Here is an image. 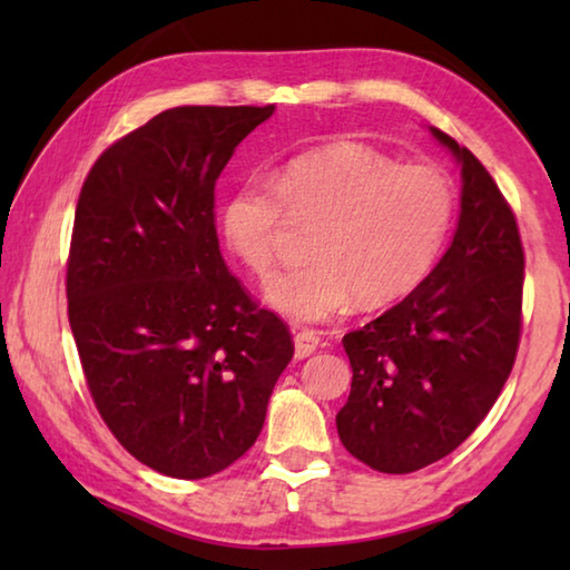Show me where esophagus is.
Masks as SVG:
<instances>
[{"label": "esophagus", "mask_w": 570, "mask_h": 570, "mask_svg": "<svg viewBox=\"0 0 570 570\" xmlns=\"http://www.w3.org/2000/svg\"><path fill=\"white\" fill-rule=\"evenodd\" d=\"M316 346H320V334H316L314 330L296 332V336H294V354H296V360H306L308 354L316 352Z\"/></svg>", "instance_id": "obj_1"}]
</instances>
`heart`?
<instances>
[{"label":"heart","mask_w":570,"mask_h":570,"mask_svg":"<svg viewBox=\"0 0 570 570\" xmlns=\"http://www.w3.org/2000/svg\"><path fill=\"white\" fill-rule=\"evenodd\" d=\"M455 210L442 168L334 142L292 158L274 180L240 183L220 204L218 228L230 256L264 278L288 220L314 226L312 262L272 278L264 298L294 322H324L352 302L380 308L412 294L435 268Z\"/></svg>","instance_id":"1"}]
</instances>
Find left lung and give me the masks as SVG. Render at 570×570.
Returning a JSON list of instances; mask_svg holds the SVG:
<instances>
[{
	"label": "left lung",
	"mask_w": 570,
	"mask_h": 570,
	"mask_svg": "<svg viewBox=\"0 0 570 570\" xmlns=\"http://www.w3.org/2000/svg\"><path fill=\"white\" fill-rule=\"evenodd\" d=\"M460 166V218L430 276L342 340L352 392L336 414L342 445L404 475L450 455L493 407L513 370L523 306V244L495 180L438 128Z\"/></svg>",
	"instance_id": "1"
}]
</instances>
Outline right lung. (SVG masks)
Returning a JSON list of instances; mask_svg holds the SVG:
<instances>
[{"label":"right lung","mask_w":570,"mask_h":570,"mask_svg":"<svg viewBox=\"0 0 570 570\" xmlns=\"http://www.w3.org/2000/svg\"><path fill=\"white\" fill-rule=\"evenodd\" d=\"M266 108L186 105L95 160L75 210L67 314L95 407L142 465L180 480L254 445L294 356L220 256L214 190Z\"/></svg>","instance_id":"1"}]
</instances>
